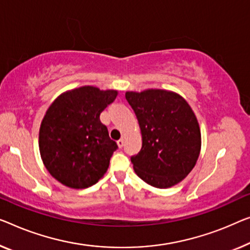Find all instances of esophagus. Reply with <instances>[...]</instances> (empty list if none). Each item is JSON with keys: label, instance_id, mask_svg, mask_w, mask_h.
<instances>
[{"label": "esophagus", "instance_id": "obj_1", "mask_svg": "<svg viewBox=\"0 0 250 250\" xmlns=\"http://www.w3.org/2000/svg\"><path fill=\"white\" fill-rule=\"evenodd\" d=\"M117 144H118V147H119V148L124 147V145H125V138H121V139H119V140L117 141Z\"/></svg>", "mask_w": 250, "mask_h": 250}]
</instances>
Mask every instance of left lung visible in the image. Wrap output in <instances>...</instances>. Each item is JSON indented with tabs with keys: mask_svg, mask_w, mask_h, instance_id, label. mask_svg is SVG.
Instances as JSON below:
<instances>
[{
	"mask_svg": "<svg viewBox=\"0 0 250 250\" xmlns=\"http://www.w3.org/2000/svg\"><path fill=\"white\" fill-rule=\"evenodd\" d=\"M135 111L143 147L132 156L136 174L147 184L168 188L194 168L201 151V130L194 111L183 96L161 88L126 91Z\"/></svg>",
	"mask_w": 250,
	"mask_h": 250,
	"instance_id": "left-lung-1",
	"label": "left lung"
}]
</instances>
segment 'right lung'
Listing matches in <instances>:
<instances>
[{
  "label": "right lung",
  "instance_id": "right-lung-1",
  "mask_svg": "<svg viewBox=\"0 0 250 250\" xmlns=\"http://www.w3.org/2000/svg\"><path fill=\"white\" fill-rule=\"evenodd\" d=\"M117 95V89L85 85L62 92L48 107L39 129V151L59 183L86 188L106 173L118 146L100 114Z\"/></svg>",
  "mask_w": 250,
  "mask_h": 250
}]
</instances>
